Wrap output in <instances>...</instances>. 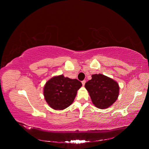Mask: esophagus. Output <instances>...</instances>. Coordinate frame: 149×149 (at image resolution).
I'll use <instances>...</instances> for the list:
<instances>
[{"label":"esophagus","mask_w":149,"mask_h":149,"mask_svg":"<svg viewBox=\"0 0 149 149\" xmlns=\"http://www.w3.org/2000/svg\"><path fill=\"white\" fill-rule=\"evenodd\" d=\"M81 83H82L83 86H84V84H85V83H86V81H85V80H83V81H82Z\"/></svg>","instance_id":"1"}]
</instances>
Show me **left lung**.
Returning <instances> with one entry per match:
<instances>
[{"mask_svg": "<svg viewBox=\"0 0 149 149\" xmlns=\"http://www.w3.org/2000/svg\"><path fill=\"white\" fill-rule=\"evenodd\" d=\"M92 79L85 84L93 104L99 109H106L118 100L119 86L108 76L102 74H93Z\"/></svg>", "mask_w": 149, "mask_h": 149, "instance_id": "8db88e82", "label": "left lung"}]
</instances>
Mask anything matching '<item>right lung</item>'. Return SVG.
Masks as SVG:
<instances>
[{
	"label": "right lung",
	"mask_w": 149,
	"mask_h": 149,
	"mask_svg": "<svg viewBox=\"0 0 149 149\" xmlns=\"http://www.w3.org/2000/svg\"><path fill=\"white\" fill-rule=\"evenodd\" d=\"M82 83L76 79H70L64 75L53 76L43 88L45 100L55 110H63L69 107L77 94Z\"/></svg>",
	"instance_id": "add662e5"
}]
</instances>
